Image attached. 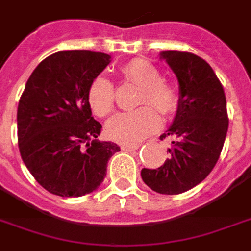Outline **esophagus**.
I'll return each instance as SVG.
<instances>
[{"instance_id": "obj_1", "label": "esophagus", "mask_w": 251, "mask_h": 251, "mask_svg": "<svg viewBox=\"0 0 251 251\" xmlns=\"http://www.w3.org/2000/svg\"><path fill=\"white\" fill-rule=\"evenodd\" d=\"M140 148V144H124L122 145V149L124 150H137Z\"/></svg>"}]
</instances>
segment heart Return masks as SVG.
<instances>
[{
	"mask_svg": "<svg viewBox=\"0 0 251 251\" xmlns=\"http://www.w3.org/2000/svg\"><path fill=\"white\" fill-rule=\"evenodd\" d=\"M121 73L126 81L140 86L138 105L145 106L111 117L106 124V134L118 142H137L159 127L161 118L157 110L162 116L176 113L179 94L173 85L163 81L158 69L144 59L127 62L121 68ZM88 101L98 117H106L116 105L114 85L105 77L94 78L89 88Z\"/></svg>",
	"mask_w": 251,
	"mask_h": 251,
	"instance_id": "1",
	"label": "heart"
}]
</instances>
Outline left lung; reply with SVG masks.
Returning <instances> with one entry per match:
<instances>
[{"instance_id":"left-lung-1","label":"left lung","mask_w":251,"mask_h":251,"mask_svg":"<svg viewBox=\"0 0 251 251\" xmlns=\"http://www.w3.org/2000/svg\"><path fill=\"white\" fill-rule=\"evenodd\" d=\"M179 82L177 116L161 140L173 137L170 158L141 177L159 194H181L202 182L214 169L229 127L224 86L205 59L189 51H162Z\"/></svg>"}]
</instances>
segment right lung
Segmentation results:
<instances>
[{"label": "right lung", "instance_id": "right-lung-1", "mask_svg": "<svg viewBox=\"0 0 251 251\" xmlns=\"http://www.w3.org/2000/svg\"><path fill=\"white\" fill-rule=\"evenodd\" d=\"M110 55L89 50L58 51L34 69L17 110L21 158L41 186L59 197L94 192L120 146L101 142L88 92Z\"/></svg>", "mask_w": 251, "mask_h": 251}]
</instances>
